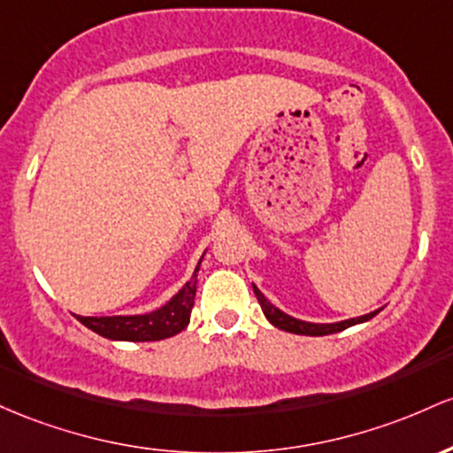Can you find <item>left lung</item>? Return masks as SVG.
I'll list each match as a JSON object with an SVG mask.
<instances>
[{
  "instance_id": "1",
  "label": "left lung",
  "mask_w": 453,
  "mask_h": 453,
  "mask_svg": "<svg viewBox=\"0 0 453 453\" xmlns=\"http://www.w3.org/2000/svg\"><path fill=\"white\" fill-rule=\"evenodd\" d=\"M254 288V295H257L258 303H261L263 308V314L267 317V321L273 325V327L282 329V332H291V334H299V336H329V334H336V332H342V329L347 327H353V325L357 323H365L370 321L372 317H377L379 310H374V312L370 314H364V317H355V319H347V321H338V323H308V321H299V319L291 317V314L282 312L280 308L273 306L272 302L258 291L257 287L252 284Z\"/></svg>"
}]
</instances>
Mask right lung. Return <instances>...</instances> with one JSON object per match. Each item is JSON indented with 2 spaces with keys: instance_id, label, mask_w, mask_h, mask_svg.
<instances>
[{
  "instance_id": "1",
  "label": "right lung",
  "mask_w": 453,
  "mask_h": 453,
  "mask_svg": "<svg viewBox=\"0 0 453 453\" xmlns=\"http://www.w3.org/2000/svg\"><path fill=\"white\" fill-rule=\"evenodd\" d=\"M203 261V258H201ZM199 265L184 287L180 288L165 306L147 314H130V317H81L76 314L85 327L96 332L98 336L109 340H128V342H156L180 334L190 323V312L195 306L196 276Z\"/></svg>"
}]
</instances>
